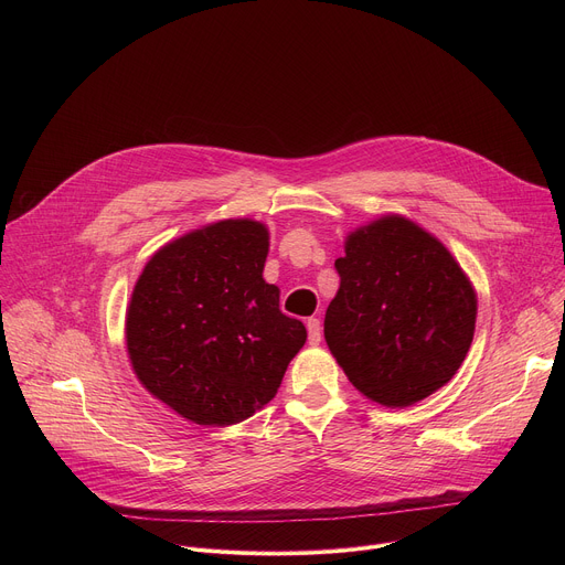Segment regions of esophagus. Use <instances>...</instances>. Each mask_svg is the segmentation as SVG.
Instances as JSON below:
<instances>
[{
  "mask_svg": "<svg viewBox=\"0 0 565 565\" xmlns=\"http://www.w3.org/2000/svg\"><path fill=\"white\" fill-rule=\"evenodd\" d=\"M306 329H308V342L310 344H319L321 342V327H319V319L310 317L306 321Z\"/></svg>",
  "mask_w": 565,
  "mask_h": 565,
  "instance_id": "34e87169",
  "label": "esophagus"
}]
</instances>
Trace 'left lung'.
Segmentation results:
<instances>
[{
    "mask_svg": "<svg viewBox=\"0 0 565 565\" xmlns=\"http://www.w3.org/2000/svg\"><path fill=\"white\" fill-rule=\"evenodd\" d=\"M324 338L358 391L409 407L454 377L476 324V295L449 250L402 216L353 232Z\"/></svg>",
    "mask_w": 565,
    "mask_h": 565,
    "instance_id": "1",
    "label": "left lung"
}]
</instances>
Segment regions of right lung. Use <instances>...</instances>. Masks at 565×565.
Listing matches in <instances>:
<instances>
[{
  "mask_svg": "<svg viewBox=\"0 0 565 565\" xmlns=\"http://www.w3.org/2000/svg\"><path fill=\"white\" fill-rule=\"evenodd\" d=\"M268 230L227 218L160 248L136 281L127 351L145 388L196 425H234L275 397L306 327L264 281Z\"/></svg>",
  "mask_w": 565,
  "mask_h": 565,
  "instance_id": "obj_1",
  "label": "right lung"
}]
</instances>
